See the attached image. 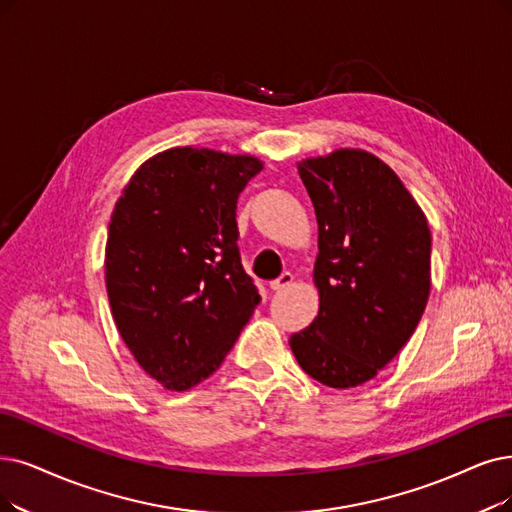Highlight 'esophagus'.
<instances>
[{"mask_svg": "<svg viewBox=\"0 0 512 512\" xmlns=\"http://www.w3.org/2000/svg\"><path fill=\"white\" fill-rule=\"evenodd\" d=\"M292 281H294V275H292L290 271H285V273H281L275 281H271V290H275V292L285 290Z\"/></svg>", "mask_w": 512, "mask_h": 512, "instance_id": "obj_1", "label": "esophagus"}]
</instances>
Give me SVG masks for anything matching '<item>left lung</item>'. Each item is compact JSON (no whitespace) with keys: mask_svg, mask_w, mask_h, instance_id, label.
I'll list each match as a JSON object with an SVG mask.
<instances>
[{"mask_svg":"<svg viewBox=\"0 0 512 512\" xmlns=\"http://www.w3.org/2000/svg\"><path fill=\"white\" fill-rule=\"evenodd\" d=\"M315 206L319 315L292 334L302 370L332 388L372 380L412 338L431 292V229L378 157L340 149L298 163Z\"/></svg>","mask_w":512,"mask_h":512,"instance_id":"obj_1","label":"left lung"}]
</instances>
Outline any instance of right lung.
Listing matches in <instances>:
<instances>
[{
  "mask_svg": "<svg viewBox=\"0 0 512 512\" xmlns=\"http://www.w3.org/2000/svg\"><path fill=\"white\" fill-rule=\"evenodd\" d=\"M248 155L178 147L142 163L115 203L105 273L117 330L170 391L212 376L260 304L237 248Z\"/></svg>",
  "mask_w": 512,
  "mask_h": 512,
  "instance_id": "1",
  "label": "right lung"
}]
</instances>
